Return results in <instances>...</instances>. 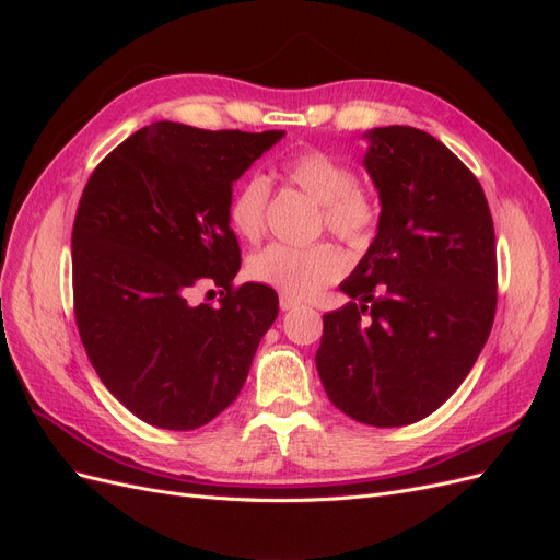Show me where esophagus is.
I'll list each match as a JSON object with an SVG mask.
<instances>
[{"label":"esophagus","mask_w":560,"mask_h":560,"mask_svg":"<svg viewBox=\"0 0 560 560\" xmlns=\"http://www.w3.org/2000/svg\"><path fill=\"white\" fill-rule=\"evenodd\" d=\"M301 306V301L299 299H294V296H290V294H280V308L287 313V311H294V308H299Z\"/></svg>","instance_id":"esophagus-1"}]
</instances>
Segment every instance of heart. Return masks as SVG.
I'll return each mask as SVG.
<instances>
[{"instance_id": "b5f03b06", "label": "heart", "mask_w": 560, "mask_h": 560, "mask_svg": "<svg viewBox=\"0 0 560 560\" xmlns=\"http://www.w3.org/2000/svg\"><path fill=\"white\" fill-rule=\"evenodd\" d=\"M280 177L313 198L322 208V222L338 238L362 247L378 224V202L358 186L346 163L322 149H301L280 165ZM270 200V184L261 175L247 177L231 196L229 222L245 241H259ZM247 273L266 287L306 299L346 273V257L329 243L292 247L273 243L252 254Z\"/></svg>"}]
</instances>
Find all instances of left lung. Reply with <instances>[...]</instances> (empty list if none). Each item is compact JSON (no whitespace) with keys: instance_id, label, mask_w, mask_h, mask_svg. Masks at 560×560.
Here are the masks:
<instances>
[{"instance_id":"obj_1","label":"left lung","mask_w":560,"mask_h":560,"mask_svg":"<svg viewBox=\"0 0 560 560\" xmlns=\"http://www.w3.org/2000/svg\"><path fill=\"white\" fill-rule=\"evenodd\" d=\"M362 165L376 238L325 317L317 374L336 409L374 428L436 411L483 350L498 303L493 217L479 179L425 130L371 128Z\"/></svg>"}]
</instances>
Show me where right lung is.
Wrapping results in <instances>:
<instances>
[{"label":"right lung","instance_id":"add662e5","mask_svg":"<svg viewBox=\"0 0 560 560\" xmlns=\"http://www.w3.org/2000/svg\"><path fill=\"white\" fill-rule=\"evenodd\" d=\"M284 130H200L156 121L95 167L72 231L74 313L100 381L161 430H196L233 404L278 317V294L245 282L229 206ZM208 281L212 310L188 294Z\"/></svg>","mask_w":560,"mask_h":560}]
</instances>
